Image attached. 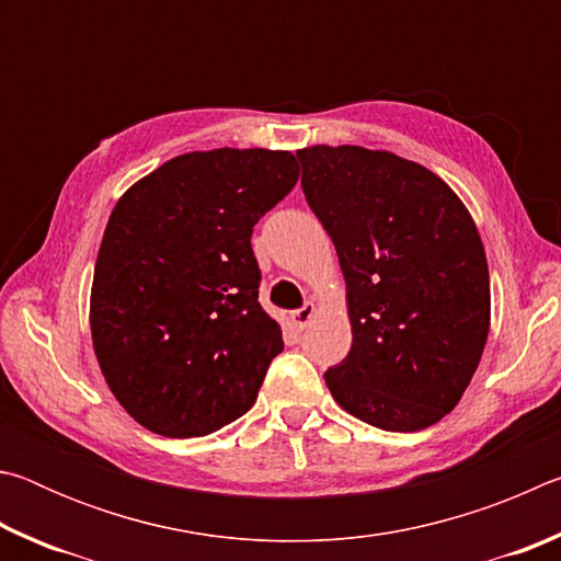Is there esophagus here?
Wrapping results in <instances>:
<instances>
[{"instance_id": "1", "label": "esophagus", "mask_w": 561, "mask_h": 561, "mask_svg": "<svg viewBox=\"0 0 561 561\" xmlns=\"http://www.w3.org/2000/svg\"><path fill=\"white\" fill-rule=\"evenodd\" d=\"M314 317H317V304L314 301H304L301 309L291 311V324L297 329H307Z\"/></svg>"}]
</instances>
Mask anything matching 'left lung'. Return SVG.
<instances>
[{
  "label": "left lung",
  "instance_id": "8db88e82",
  "mask_svg": "<svg viewBox=\"0 0 561 561\" xmlns=\"http://www.w3.org/2000/svg\"><path fill=\"white\" fill-rule=\"evenodd\" d=\"M301 190L336 247L351 351L324 381L346 413L393 433L448 415L490 331V272L448 183L388 150H297Z\"/></svg>",
  "mask_w": 561,
  "mask_h": 561
}]
</instances>
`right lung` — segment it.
<instances>
[{
	"label": "right lung",
	"mask_w": 561,
	"mask_h": 561,
	"mask_svg": "<svg viewBox=\"0 0 561 561\" xmlns=\"http://www.w3.org/2000/svg\"><path fill=\"white\" fill-rule=\"evenodd\" d=\"M289 150H193L113 207L91 284V341L126 413L197 438L257 401L282 329L260 307L252 227L297 185Z\"/></svg>",
	"instance_id": "1"
}]
</instances>
